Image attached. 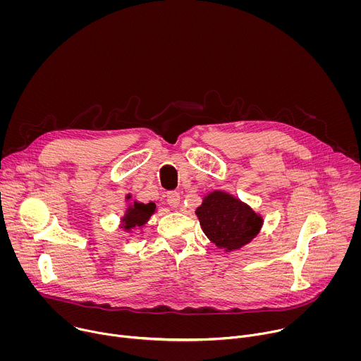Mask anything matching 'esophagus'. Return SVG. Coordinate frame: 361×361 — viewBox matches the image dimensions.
Listing matches in <instances>:
<instances>
[{
  "instance_id": "obj_1",
  "label": "esophagus",
  "mask_w": 361,
  "mask_h": 361,
  "mask_svg": "<svg viewBox=\"0 0 361 361\" xmlns=\"http://www.w3.org/2000/svg\"><path fill=\"white\" fill-rule=\"evenodd\" d=\"M180 201H181V198H180V192L178 191H169L167 192V202L171 205V207H178L180 205Z\"/></svg>"
}]
</instances>
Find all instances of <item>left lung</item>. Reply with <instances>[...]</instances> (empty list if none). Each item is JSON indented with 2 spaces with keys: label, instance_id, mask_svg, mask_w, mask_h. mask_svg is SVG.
Wrapping results in <instances>:
<instances>
[{
  "label": "left lung",
  "instance_id": "obj_1",
  "mask_svg": "<svg viewBox=\"0 0 361 361\" xmlns=\"http://www.w3.org/2000/svg\"><path fill=\"white\" fill-rule=\"evenodd\" d=\"M195 214L204 234L227 252L248 244L263 226V217L248 204L220 190L205 195Z\"/></svg>",
  "mask_w": 361,
  "mask_h": 361
}]
</instances>
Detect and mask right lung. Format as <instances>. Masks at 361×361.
Returning a JSON list of instances; mask_svg holds the SVG:
<instances>
[{"label":"right lung","instance_id":"add662e5","mask_svg":"<svg viewBox=\"0 0 361 361\" xmlns=\"http://www.w3.org/2000/svg\"><path fill=\"white\" fill-rule=\"evenodd\" d=\"M130 198H131V195L128 194L127 200H130ZM156 212H157V207L154 202L144 204V202L134 201L127 205V210H126L124 216L121 217L120 227L124 228L126 231H131L135 227L141 228L148 223L149 217Z\"/></svg>","mask_w":361,"mask_h":361}]
</instances>
